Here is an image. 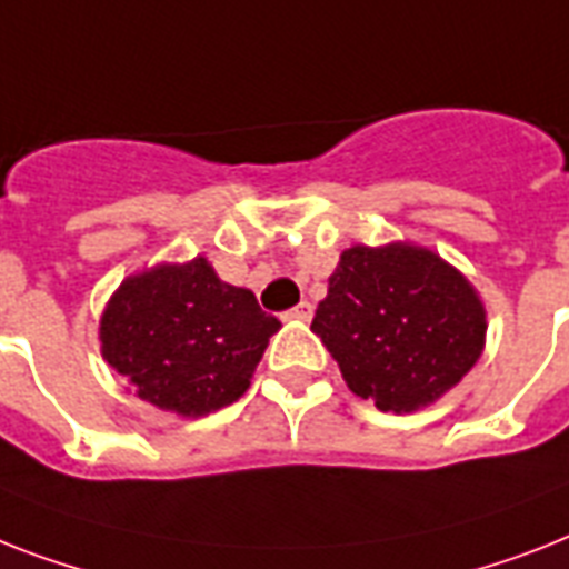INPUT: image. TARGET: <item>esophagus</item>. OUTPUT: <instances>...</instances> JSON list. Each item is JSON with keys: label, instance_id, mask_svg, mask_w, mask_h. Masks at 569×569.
<instances>
[{"label": "esophagus", "instance_id": "1", "mask_svg": "<svg viewBox=\"0 0 569 569\" xmlns=\"http://www.w3.org/2000/svg\"><path fill=\"white\" fill-rule=\"evenodd\" d=\"M288 317H293V319H302V322H308V319L313 317V305L308 302V299H302V302L296 305V308H290V311H288Z\"/></svg>", "mask_w": 569, "mask_h": 569}]
</instances>
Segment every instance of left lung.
Returning <instances> with one entry per match:
<instances>
[{
  "mask_svg": "<svg viewBox=\"0 0 569 569\" xmlns=\"http://www.w3.org/2000/svg\"><path fill=\"white\" fill-rule=\"evenodd\" d=\"M486 328L471 281L412 243L342 252L311 322L351 392L383 412L419 410L457 387Z\"/></svg>",
  "mask_w": 569,
  "mask_h": 569,
  "instance_id": "left-lung-1",
  "label": "left lung"
}]
</instances>
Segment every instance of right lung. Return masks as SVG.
I'll return each mask as SVG.
<instances>
[{"label": "right lung", "mask_w": 569, "mask_h": 569, "mask_svg": "<svg viewBox=\"0 0 569 569\" xmlns=\"http://www.w3.org/2000/svg\"><path fill=\"white\" fill-rule=\"evenodd\" d=\"M281 322L252 290L220 281L206 258L121 281L101 317V355L142 401L206 416L250 389Z\"/></svg>", "instance_id": "right-lung-1"}]
</instances>
